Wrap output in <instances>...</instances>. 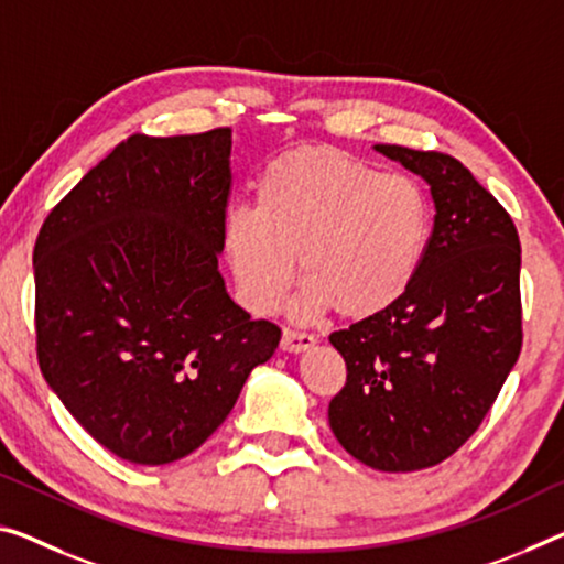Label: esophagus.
Masks as SVG:
<instances>
[{
    "label": "esophagus",
    "instance_id": "esophagus-1",
    "mask_svg": "<svg viewBox=\"0 0 564 564\" xmlns=\"http://www.w3.org/2000/svg\"><path fill=\"white\" fill-rule=\"evenodd\" d=\"M312 345H315V335L300 333V330H290V327H284L282 343H280V348L284 352H302V350H310Z\"/></svg>",
    "mask_w": 564,
    "mask_h": 564
}]
</instances>
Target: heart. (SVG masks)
Here are the masks:
<instances>
[{"label": "heart", "mask_w": 564, "mask_h": 564, "mask_svg": "<svg viewBox=\"0 0 564 564\" xmlns=\"http://www.w3.org/2000/svg\"><path fill=\"white\" fill-rule=\"evenodd\" d=\"M429 237L431 206L413 178L330 145L276 155L259 176L257 209H234L224 224L231 272L259 315L282 305L300 257V317L330 307L345 319L376 317L411 290Z\"/></svg>", "instance_id": "heart-1"}]
</instances>
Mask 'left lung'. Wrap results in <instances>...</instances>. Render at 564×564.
<instances>
[{
    "label": "left lung",
    "mask_w": 564,
    "mask_h": 564,
    "mask_svg": "<svg viewBox=\"0 0 564 564\" xmlns=\"http://www.w3.org/2000/svg\"><path fill=\"white\" fill-rule=\"evenodd\" d=\"M431 186L426 254L391 310L330 335L348 378L327 409L345 452L378 471L456 454L497 401L522 350L512 216L454 155L376 145Z\"/></svg>",
    "instance_id": "1"
}]
</instances>
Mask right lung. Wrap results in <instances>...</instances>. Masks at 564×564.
Masks as SVG:
<instances>
[{
	"label": "right lung",
	"mask_w": 564,
	"mask_h": 564,
	"mask_svg": "<svg viewBox=\"0 0 564 564\" xmlns=\"http://www.w3.org/2000/svg\"><path fill=\"white\" fill-rule=\"evenodd\" d=\"M231 128L133 133L47 214L34 245L40 370L120 458H184L221 426L282 330L219 274Z\"/></svg>",
	"instance_id": "add662e5"
}]
</instances>
